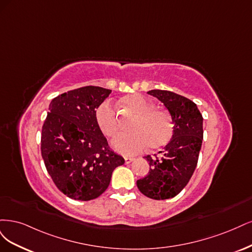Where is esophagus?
Masks as SVG:
<instances>
[{
    "mask_svg": "<svg viewBox=\"0 0 252 252\" xmlns=\"http://www.w3.org/2000/svg\"><path fill=\"white\" fill-rule=\"evenodd\" d=\"M125 161H126V164H128V163H131L132 161H134V158H132V157H125Z\"/></svg>",
    "mask_w": 252,
    "mask_h": 252,
    "instance_id": "esophagus-1",
    "label": "esophagus"
}]
</instances>
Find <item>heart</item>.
Instances as JSON below:
<instances>
[{
	"mask_svg": "<svg viewBox=\"0 0 252 252\" xmlns=\"http://www.w3.org/2000/svg\"><path fill=\"white\" fill-rule=\"evenodd\" d=\"M120 105L135 114L129 123L131 132L119 135L113 141V148L125 155H134L149 147L153 150L165 145L174 133V125L169 114L140 94L123 97ZM95 119L100 131L110 138L115 137L120 128L118 114L110 100L99 104L95 111Z\"/></svg>",
	"mask_w": 252,
	"mask_h": 252,
	"instance_id": "b5f03b06",
	"label": "heart"
}]
</instances>
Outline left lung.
<instances>
[{
  "label": "left lung",
  "instance_id": "8db88e82",
  "mask_svg": "<svg viewBox=\"0 0 252 252\" xmlns=\"http://www.w3.org/2000/svg\"><path fill=\"white\" fill-rule=\"evenodd\" d=\"M148 94L165 105L174 133L159 156L144 157L150 162V172L137 180V188L151 199L165 200L177 196L196 169L203 140V117L197 104L184 96L164 90H151Z\"/></svg>",
  "mask_w": 252,
  "mask_h": 252
}]
</instances>
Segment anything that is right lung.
I'll return each mask as SVG.
<instances>
[{"label":"right lung","instance_id":"right-lung-1","mask_svg":"<svg viewBox=\"0 0 252 252\" xmlns=\"http://www.w3.org/2000/svg\"><path fill=\"white\" fill-rule=\"evenodd\" d=\"M87 86L52 99L42 128L40 151L47 172L67 197L90 201L108 189L112 173L125 159L110 150L95 111L111 94Z\"/></svg>","mask_w":252,"mask_h":252}]
</instances>
